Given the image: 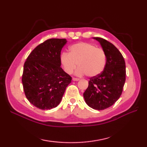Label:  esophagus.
I'll use <instances>...</instances> for the list:
<instances>
[{
    "label": "esophagus",
    "instance_id": "obj_1",
    "mask_svg": "<svg viewBox=\"0 0 147 147\" xmlns=\"http://www.w3.org/2000/svg\"><path fill=\"white\" fill-rule=\"evenodd\" d=\"M80 79L79 78H73V81L74 82H78V81H79Z\"/></svg>",
    "mask_w": 147,
    "mask_h": 147
}]
</instances>
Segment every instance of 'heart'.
<instances>
[{"label": "heart", "instance_id": "1", "mask_svg": "<svg viewBox=\"0 0 147 147\" xmlns=\"http://www.w3.org/2000/svg\"><path fill=\"white\" fill-rule=\"evenodd\" d=\"M61 63L66 73L70 74L76 68L77 76L86 74L89 77L98 76L104 71L106 65V55L104 51L90 43L80 42L69 47V52L62 53Z\"/></svg>", "mask_w": 147, "mask_h": 147}]
</instances>
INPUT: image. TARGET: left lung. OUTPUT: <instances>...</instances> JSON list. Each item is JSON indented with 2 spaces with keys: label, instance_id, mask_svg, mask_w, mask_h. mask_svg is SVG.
Listing matches in <instances>:
<instances>
[{
  "label": "left lung",
  "instance_id": "left-lung-1",
  "mask_svg": "<svg viewBox=\"0 0 147 147\" xmlns=\"http://www.w3.org/2000/svg\"><path fill=\"white\" fill-rule=\"evenodd\" d=\"M100 44L106 55V65L98 76L92 77L83 93L85 102L95 110L111 107L119 98L126 81L125 61L115 47L99 37H93Z\"/></svg>",
  "mask_w": 147,
  "mask_h": 147
}]
</instances>
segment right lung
<instances>
[{
    "label": "right lung",
    "instance_id": "right-lung-1",
    "mask_svg": "<svg viewBox=\"0 0 147 147\" xmlns=\"http://www.w3.org/2000/svg\"><path fill=\"white\" fill-rule=\"evenodd\" d=\"M66 39L51 38L38 45L24 62L22 76L28 101L42 110L60 104L72 78L61 67V50Z\"/></svg>",
    "mask_w": 147,
    "mask_h": 147
}]
</instances>
